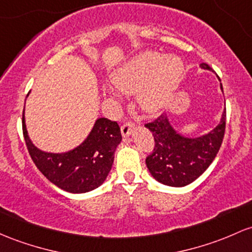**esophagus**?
Instances as JSON below:
<instances>
[{
	"label": "esophagus",
	"mask_w": 252,
	"mask_h": 252,
	"mask_svg": "<svg viewBox=\"0 0 252 252\" xmlns=\"http://www.w3.org/2000/svg\"><path fill=\"white\" fill-rule=\"evenodd\" d=\"M134 126H135V124L131 123V122H126V123H124L123 126H121L122 136L128 137L129 135H130L132 132V130H134Z\"/></svg>",
	"instance_id": "34e87169"
}]
</instances>
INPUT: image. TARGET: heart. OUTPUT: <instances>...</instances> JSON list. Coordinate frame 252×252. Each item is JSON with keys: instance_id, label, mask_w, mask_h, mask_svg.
Segmentation results:
<instances>
[{"instance_id": "heart-1", "label": "heart", "mask_w": 252, "mask_h": 252, "mask_svg": "<svg viewBox=\"0 0 252 252\" xmlns=\"http://www.w3.org/2000/svg\"><path fill=\"white\" fill-rule=\"evenodd\" d=\"M182 69V62L175 56L162 57L158 52L146 51L122 65L112 75V81L124 93H135L142 88L139 94L141 106L154 112L166 103Z\"/></svg>"}]
</instances>
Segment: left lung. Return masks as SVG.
Segmentation results:
<instances>
[{"label":"left lung","mask_w":252,"mask_h":252,"mask_svg":"<svg viewBox=\"0 0 252 252\" xmlns=\"http://www.w3.org/2000/svg\"><path fill=\"white\" fill-rule=\"evenodd\" d=\"M200 67L214 71L207 63H201ZM220 88L222 91L221 84ZM145 126L151 130L156 142L153 152L146 159L149 172L159 183L181 188L197 179L217 157L225 135L226 109H223L219 124L197 137L179 134L170 123L166 113Z\"/></svg>","instance_id":"left-lung-1"}]
</instances>
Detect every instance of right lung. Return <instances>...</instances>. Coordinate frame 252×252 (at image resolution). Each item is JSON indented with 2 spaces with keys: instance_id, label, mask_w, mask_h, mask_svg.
Returning a JSON list of instances; mask_svg holds the SVG:
<instances>
[{
  "instance_id": "right-lung-1",
  "label": "right lung",
  "mask_w": 252,
  "mask_h": 252,
  "mask_svg": "<svg viewBox=\"0 0 252 252\" xmlns=\"http://www.w3.org/2000/svg\"><path fill=\"white\" fill-rule=\"evenodd\" d=\"M23 131L29 153L38 170L52 184L71 193L92 191L104 183L112 167L116 148L122 141L117 122L107 118H98L84 142L63 153L44 152L33 145L26 129L25 113Z\"/></svg>"
}]
</instances>
